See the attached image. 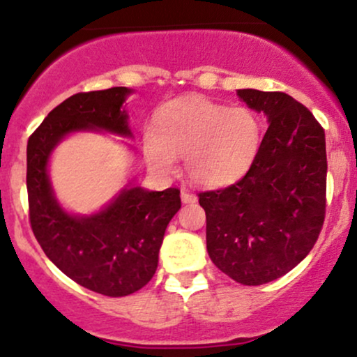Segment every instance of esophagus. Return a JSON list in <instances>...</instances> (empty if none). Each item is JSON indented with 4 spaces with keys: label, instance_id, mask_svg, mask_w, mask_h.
<instances>
[{
    "label": "esophagus",
    "instance_id": "34e87169",
    "mask_svg": "<svg viewBox=\"0 0 357 357\" xmlns=\"http://www.w3.org/2000/svg\"><path fill=\"white\" fill-rule=\"evenodd\" d=\"M181 199H183V203H195L196 196L192 195V192L188 191L186 188H183V190H181Z\"/></svg>",
    "mask_w": 357,
    "mask_h": 357
}]
</instances>
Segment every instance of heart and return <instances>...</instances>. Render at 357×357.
<instances>
[{
	"label": "heart",
	"mask_w": 357,
	"mask_h": 357,
	"mask_svg": "<svg viewBox=\"0 0 357 357\" xmlns=\"http://www.w3.org/2000/svg\"><path fill=\"white\" fill-rule=\"evenodd\" d=\"M260 141L261 129L255 114L192 97L159 114L155 132H144L142 151L154 173H176L178 158H184V171L191 183L218 188L247 173Z\"/></svg>",
	"instance_id": "obj_1"
}]
</instances>
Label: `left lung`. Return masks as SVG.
<instances>
[{
	"label": "left lung",
	"instance_id": "obj_1",
	"mask_svg": "<svg viewBox=\"0 0 357 357\" xmlns=\"http://www.w3.org/2000/svg\"><path fill=\"white\" fill-rule=\"evenodd\" d=\"M268 129L243 178L198 192L213 264L241 285H261L309 255L326 218V134L305 105L284 92L238 90Z\"/></svg>",
	"mask_w": 357,
	"mask_h": 357
}]
</instances>
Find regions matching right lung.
I'll use <instances>...</instances> for the list:
<instances>
[{
    "label": "right lung",
    "mask_w": 357,
    "mask_h": 357,
    "mask_svg": "<svg viewBox=\"0 0 357 357\" xmlns=\"http://www.w3.org/2000/svg\"><path fill=\"white\" fill-rule=\"evenodd\" d=\"M127 87L80 92L45 117L26 146L28 218L36 241L73 282L107 297L137 292L158 268L167 223L181 208L178 188H126L105 210L72 216L53 196L47 165L50 153L75 130H109L130 136L122 110Z\"/></svg>",
    "instance_id": "right-lung-1"
}]
</instances>
